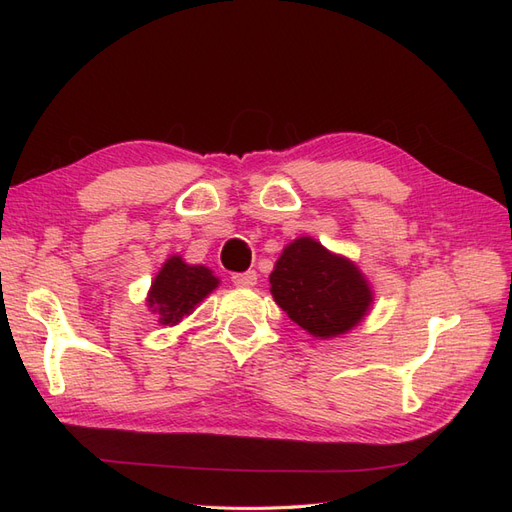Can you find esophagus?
I'll return each mask as SVG.
<instances>
[{"label": "esophagus", "mask_w": 512, "mask_h": 512, "mask_svg": "<svg viewBox=\"0 0 512 512\" xmlns=\"http://www.w3.org/2000/svg\"><path fill=\"white\" fill-rule=\"evenodd\" d=\"M232 284L241 288H252L256 284V271H245V273H232Z\"/></svg>", "instance_id": "obj_1"}]
</instances>
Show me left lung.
<instances>
[{"label": "left lung", "instance_id": "left-lung-1", "mask_svg": "<svg viewBox=\"0 0 512 512\" xmlns=\"http://www.w3.org/2000/svg\"><path fill=\"white\" fill-rule=\"evenodd\" d=\"M269 282L275 303L288 318L320 339L350 331L371 305L363 273L309 237L286 247Z\"/></svg>", "mask_w": 512, "mask_h": 512}]
</instances>
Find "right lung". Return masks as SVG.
Wrapping results in <instances>:
<instances>
[{
    "instance_id": "right-lung-1",
    "label": "right lung",
    "mask_w": 512,
    "mask_h": 512,
    "mask_svg": "<svg viewBox=\"0 0 512 512\" xmlns=\"http://www.w3.org/2000/svg\"><path fill=\"white\" fill-rule=\"evenodd\" d=\"M218 284V277L207 267L185 265L179 256H173L164 262L156 282L151 284L147 303L153 307L151 312L160 316L162 324H177Z\"/></svg>"
}]
</instances>
